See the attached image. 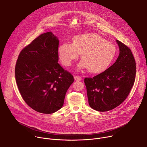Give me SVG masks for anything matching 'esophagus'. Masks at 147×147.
Returning a JSON list of instances; mask_svg holds the SVG:
<instances>
[{"label":"esophagus","instance_id":"obj_1","mask_svg":"<svg viewBox=\"0 0 147 147\" xmlns=\"http://www.w3.org/2000/svg\"><path fill=\"white\" fill-rule=\"evenodd\" d=\"M74 80H76V81H80V80H81V77H80V76H74Z\"/></svg>","mask_w":147,"mask_h":147}]
</instances>
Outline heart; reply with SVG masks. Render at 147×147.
Listing matches in <instances>:
<instances>
[{
  "instance_id": "b5f03b06",
  "label": "heart",
  "mask_w": 147,
  "mask_h": 147,
  "mask_svg": "<svg viewBox=\"0 0 147 147\" xmlns=\"http://www.w3.org/2000/svg\"><path fill=\"white\" fill-rule=\"evenodd\" d=\"M72 44L63 43L58 48V54L61 63L69 66L81 54V68H88L94 74L105 70L114 59L116 48L112 43L94 34H83L73 38Z\"/></svg>"
}]
</instances>
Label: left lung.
Here are the masks:
<instances>
[{"mask_svg":"<svg viewBox=\"0 0 147 147\" xmlns=\"http://www.w3.org/2000/svg\"><path fill=\"white\" fill-rule=\"evenodd\" d=\"M120 53L114 63L93 78L86 77L88 103L99 112L112 110L129 95L134 83L136 74V61L130 49L116 40Z\"/></svg>","mask_w":147,"mask_h":147,"instance_id":"obj_1","label":"left lung"}]
</instances>
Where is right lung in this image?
Returning a JSON list of instances; mask_svg holds the SVG:
<instances>
[{"label": "right lung", "mask_w": 147, "mask_h": 147, "mask_svg": "<svg viewBox=\"0 0 147 147\" xmlns=\"http://www.w3.org/2000/svg\"><path fill=\"white\" fill-rule=\"evenodd\" d=\"M59 40L40 34L20 52L15 67L17 85L23 100L35 111L53 113L63 105L73 75L59 63Z\"/></svg>", "instance_id": "right-lung-1"}]
</instances>
